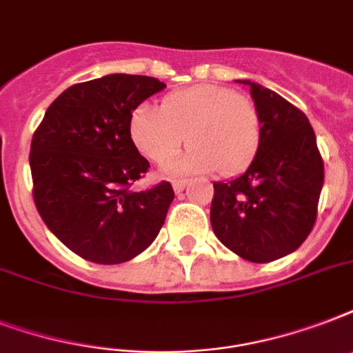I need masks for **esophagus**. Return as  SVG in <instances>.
Masks as SVG:
<instances>
[{
	"mask_svg": "<svg viewBox=\"0 0 353 353\" xmlns=\"http://www.w3.org/2000/svg\"><path fill=\"white\" fill-rule=\"evenodd\" d=\"M187 179H176V181L172 183V187H174V192H183L185 190V187H187Z\"/></svg>",
	"mask_w": 353,
	"mask_h": 353,
	"instance_id": "esophagus-1",
	"label": "esophagus"
}]
</instances>
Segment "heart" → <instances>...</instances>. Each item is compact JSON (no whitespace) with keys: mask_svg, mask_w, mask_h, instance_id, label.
<instances>
[{"mask_svg":"<svg viewBox=\"0 0 353 353\" xmlns=\"http://www.w3.org/2000/svg\"><path fill=\"white\" fill-rule=\"evenodd\" d=\"M187 135L185 157L168 166L172 174L218 170L238 174L251 165L262 143V117L254 102L232 88L201 84L172 91L159 110L141 104L130 117V137L141 154L165 165L179 154Z\"/></svg>","mask_w":353,"mask_h":353,"instance_id":"b5f03b06","label":"heart"}]
</instances>
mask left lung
Instances as JSON below:
<instances>
[{"label":"left lung","instance_id":"8db88e82","mask_svg":"<svg viewBox=\"0 0 353 353\" xmlns=\"http://www.w3.org/2000/svg\"><path fill=\"white\" fill-rule=\"evenodd\" d=\"M251 88L262 117V143L240 177L214 183L210 223L243 260L265 263L302 245L317 220L324 163L307 117L279 93Z\"/></svg>","mask_w":353,"mask_h":353}]
</instances>
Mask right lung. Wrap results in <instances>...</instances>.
<instances>
[{
	"instance_id": "1",
	"label": "right lung",
	"mask_w": 353,
	"mask_h": 353,
	"mask_svg": "<svg viewBox=\"0 0 353 353\" xmlns=\"http://www.w3.org/2000/svg\"><path fill=\"white\" fill-rule=\"evenodd\" d=\"M166 84L108 74L63 91L30 143L32 198L49 231L84 260H132L159 234L174 199L168 181L135 192L150 163L130 137L133 110Z\"/></svg>"
}]
</instances>
